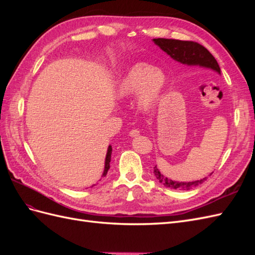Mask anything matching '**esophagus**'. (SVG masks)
Returning a JSON list of instances; mask_svg holds the SVG:
<instances>
[{
    "label": "esophagus",
    "instance_id": "obj_1",
    "mask_svg": "<svg viewBox=\"0 0 255 255\" xmlns=\"http://www.w3.org/2000/svg\"><path fill=\"white\" fill-rule=\"evenodd\" d=\"M139 134H140L139 129H132L129 132V136L130 137H137V136H139Z\"/></svg>",
    "mask_w": 255,
    "mask_h": 255
}]
</instances>
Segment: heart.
Listing matches in <instances>:
<instances>
[{
    "instance_id": "1",
    "label": "heart",
    "mask_w": 255,
    "mask_h": 255,
    "mask_svg": "<svg viewBox=\"0 0 255 255\" xmlns=\"http://www.w3.org/2000/svg\"><path fill=\"white\" fill-rule=\"evenodd\" d=\"M166 76L157 68L139 63L122 76L116 91L119 100H127L137 94V106L143 113L154 111L164 98Z\"/></svg>"
}]
</instances>
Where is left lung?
Here are the masks:
<instances>
[{
	"label": "left lung",
	"instance_id": "left-lung-1",
	"mask_svg": "<svg viewBox=\"0 0 255 255\" xmlns=\"http://www.w3.org/2000/svg\"><path fill=\"white\" fill-rule=\"evenodd\" d=\"M153 42L159 47L165 53H167L173 60L177 61L187 67H199L203 69H210L220 74V67L217 60L212 54L208 52L203 45L194 41H183L176 39H165V38H156ZM154 174L159 183L164 184L166 187L180 190H189L202 184L207 177L192 182H177L168 179L158 170V168L154 167Z\"/></svg>",
	"mask_w": 255,
	"mask_h": 255
}]
</instances>
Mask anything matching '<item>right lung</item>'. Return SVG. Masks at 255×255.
<instances>
[{
    "label": "right lung",
    "instance_id": "1",
    "mask_svg": "<svg viewBox=\"0 0 255 255\" xmlns=\"http://www.w3.org/2000/svg\"><path fill=\"white\" fill-rule=\"evenodd\" d=\"M112 151H113V148L112 145H109V148H107V152H106V157H105V164H104V171L102 173V176H105L107 174V171H109L110 169V163H111V157H112ZM95 184L92 185L91 187H94Z\"/></svg>",
    "mask_w": 255,
    "mask_h": 255
}]
</instances>
